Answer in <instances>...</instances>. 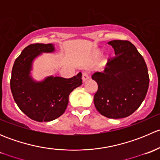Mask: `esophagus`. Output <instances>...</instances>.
Wrapping results in <instances>:
<instances>
[{
    "label": "esophagus",
    "instance_id": "obj_1",
    "mask_svg": "<svg viewBox=\"0 0 160 160\" xmlns=\"http://www.w3.org/2000/svg\"><path fill=\"white\" fill-rule=\"evenodd\" d=\"M90 77V74L88 72H83V74H82V80H83V81H86L87 80H88Z\"/></svg>",
    "mask_w": 160,
    "mask_h": 160
}]
</instances>
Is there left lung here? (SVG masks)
Segmentation results:
<instances>
[{
    "instance_id": "8db88e82",
    "label": "left lung",
    "mask_w": 160,
    "mask_h": 160,
    "mask_svg": "<svg viewBox=\"0 0 160 160\" xmlns=\"http://www.w3.org/2000/svg\"><path fill=\"white\" fill-rule=\"evenodd\" d=\"M108 44L115 56L108 59L104 72L92 75L98 86L93 102L102 115L122 118L141 105L149 88V77L142 56L131 42L113 40Z\"/></svg>"
}]
</instances>
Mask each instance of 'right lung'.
Segmentation results:
<instances>
[{"label": "right lung", "instance_id": "add662e5", "mask_svg": "<svg viewBox=\"0 0 160 160\" xmlns=\"http://www.w3.org/2000/svg\"><path fill=\"white\" fill-rule=\"evenodd\" d=\"M52 44L35 43L25 47L15 59L11 77V90L20 110L36 122H50L65 112L69 95L82 84V73L67 79L49 77L35 82L29 76L32 62L42 52L54 51Z\"/></svg>", "mask_w": 160, "mask_h": 160}]
</instances>
